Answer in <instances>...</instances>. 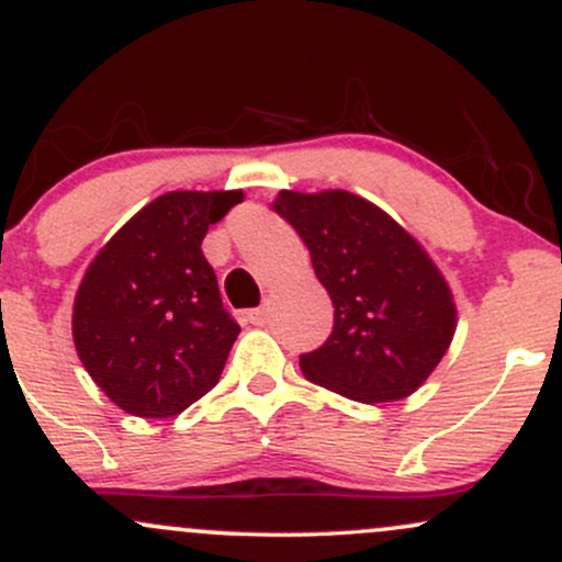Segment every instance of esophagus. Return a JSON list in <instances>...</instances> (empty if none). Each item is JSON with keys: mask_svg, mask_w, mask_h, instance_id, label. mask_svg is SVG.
Returning a JSON list of instances; mask_svg holds the SVG:
<instances>
[{"mask_svg": "<svg viewBox=\"0 0 562 562\" xmlns=\"http://www.w3.org/2000/svg\"><path fill=\"white\" fill-rule=\"evenodd\" d=\"M267 319H269V312H267V308H263V306L250 308V312H248V322H250V325L261 327V325H267Z\"/></svg>", "mask_w": 562, "mask_h": 562, "instance_id": "34e87169", "label": "esophagus"}]
</instances>
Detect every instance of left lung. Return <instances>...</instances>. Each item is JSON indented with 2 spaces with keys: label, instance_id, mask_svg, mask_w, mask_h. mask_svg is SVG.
<instances>
[{
  "label": "left lung",
  "instance_id": "left-lung-1",
  "mask_svg": "<svg viewBox=\"0 0 562 562\" xmlns=\"http://www.w3.org/2000/svg\"><path fill=\"white\" fill-rule=\"evenodd\" d=\"M274 211L293 224L330 293L335 325L301 372L353 402L415 393L443 359L457 306L441 269L396 218L346 190H280Z\"/></svg>",
  "mask_w": 562,
  "mask_h": 562
}]
</instances>
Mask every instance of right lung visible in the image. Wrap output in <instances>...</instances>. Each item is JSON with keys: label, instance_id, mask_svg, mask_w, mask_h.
<instances>
[{"label": "right lung", "instance_id": "add662e5", "mask_svg": "<svg viewBox=\"0 0 562 562\" xmlns=\"http://www.w3.org/2000/svg\"><path fill=\"white\" fill-rule=\"evenodd\" d=\"M243 190H177L97 250L74 301L83 370L115 406L173 417L205 396L240 335L200 243Z\"/></svg>", "mask_w": 562, "mask_h": 562}]
</instances>
